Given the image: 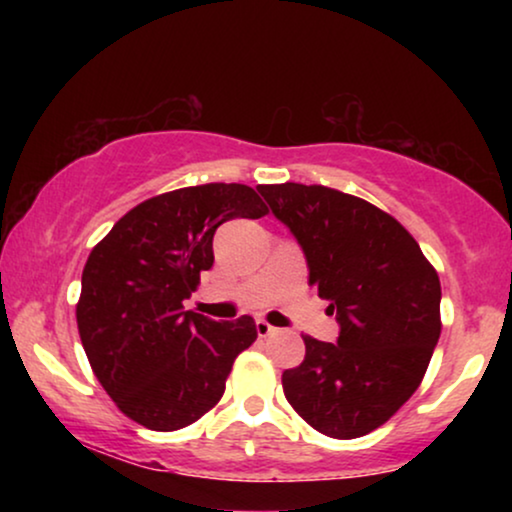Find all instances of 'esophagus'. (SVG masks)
Returning <instances> with one entry per match:
<instances>
[{
    "label": "esophagus",
    "mask_w": 512,
    "mask_h": 512,
    "mask_svg": "<svg viewBox=\"0 0 512 512\" xmlns=\"http://www.w3.org/2000/svg\"><path fill=\"white\" fill-rule=\"evenodd\" d=\"M275 331H277V328L270 326L265 319H258V321H256V333H258V338H268V335H272Z\"/></svg>",
    "instance_id": "esophagus-1"
}]
</instances>
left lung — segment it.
<instances>
[{"mask_svg": "<svg viewBox=\"0 0 512 512\" xmlns=\"http://www.w3.org/2000/svg\"><path fill=\"white\" fill-rule=\"evenodd\" d=\"M258 191L340 324L338 345L303 335V363L282 375L286 401L324 436H366L424 380L443 328L438 272L394 216L356 195L293 181Z\"/></svg>", "mask_w": 512, "mask_h": 512, "instance_id": "8db88e82", "label": "left lung"}]
</instances>
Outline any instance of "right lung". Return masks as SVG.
Masks as SVG:
<instances>
[{
  "instance_id": "obj_1",
  "label": "right lung",
  "mask_w": 512,
  "mask_h": 512,
  "mask_svg": "<svg viewBox=\"0 0 512 512\" xmlns=\"http://www.w3.org/2000/svg\"><path fill=\"white\" fill-rule=\"evenodd\" d=\"M268 214L254 188L202 184L132 207L90 251L76 303L90 368L118 410L151 431H177L221 401L237 354L256 340L249 314L184 312L214 263L216 228Z\"/></svg>"
}]
</instances>
